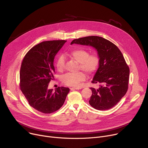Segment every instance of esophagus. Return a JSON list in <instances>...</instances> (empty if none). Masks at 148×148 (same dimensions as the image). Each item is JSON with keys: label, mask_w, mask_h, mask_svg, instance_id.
I'll list each match as a JSON object with an SVG mask.
<instances>
[{"label": "esophagus", "mask_w": 148, "mask_h": 148, "mask_svg": "<svg viewBox=\"0 0 148 148\" xmlns=\"http://www.w3.org/2000/svg\"><path fill=\"white\" fill-rule=\"evenodd\" d=\"M80 89H81V87H71V88H70V90H80Z\"/></svg>", "instance_id": "34e87169"}]
</instances>
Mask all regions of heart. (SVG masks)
<instances>
[{"instance_id": "obj_1", "label": "heart", "mask_w": 148, "mask_h": 148, "mask_svg": "<svg viewBox=\"0 0 148 148\" xmlns=\"http://www.w3.org/2000/svg\"><path fill=\"white\" fill-rule=\"evenodd\" d=\"M70 56L78 63V69L81 70L87 74L91 75L95 73L99 64V58L95 54H90V52L83 49H74L70 53ZM65 58L59 56L56 62L57 70L62 72L65 68ZM86 79V75L83 72L79 71L75 73H67L62 77V82L66 86L78 87L79 83Z\"/></svg>"}]
</instances>
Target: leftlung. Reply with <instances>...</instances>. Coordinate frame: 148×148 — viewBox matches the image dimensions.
<instances>
[{"label": "left lung", "mask_w": 148, "mask_h": 148, "mask_svg": "<svg viewBox=\"0 0 148 148\" xmlns=\"http://www.w3.org/2000/svg\"><path fill=\"white\" fill-rule=\"evenodd\" d=\"M91 46L98 51L99 64L92 83H99L98 89L91 87L89 103L98 110H107L116 105L128 89L130 68L118 47L110 41L99 36L74 39L71 45Z\"/></svg>", "instance_id": "8db88e82"}]
</instances>
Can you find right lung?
<instances>
[{"instance_id": "right-lung-1", "label": "right lung", "mask_w": 148, "mask_h": 148, "mask_svg": "<svg viewBox=\"0 0 148 148\" xmlns=\"http://www.w3.org/2000/svg\"><path fill=\"white\" fill-rule=\"evenodd\" d=\"M67 40L41 42L32 47L24 57L20 71V88L29 105L43 114L58 110L64 104L70 89L48 88L55 69L54 57Z\"/></svg>"}]
</instances>
